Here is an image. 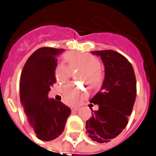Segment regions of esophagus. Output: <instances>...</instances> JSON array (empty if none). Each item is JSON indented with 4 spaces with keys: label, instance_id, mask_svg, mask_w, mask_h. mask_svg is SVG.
<instances>
[{
    "label": "esophagus",
    "instance_id": "obj_1",
    "mask_svg": "<svg viewBox=\"0 0 156 156\" xmlns=\"http://www.w3.org/2000/svg\"><path fill=\"white\" fill-rule=\"evenodd\" d=\"M78 109H79L78 108H72V111H73V112H77Z\"/></svg>",
    "mask_w": 156,
    "mask_h": 156
}]
</instances>
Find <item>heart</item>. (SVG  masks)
I'll return each instance as SVG.
<instances>
[{
    "instance_id": "heart-1",
    "label": "heart",
    "mask_w": 156,
    "mask_h": 156,
    "mask_svg": "<svg viewBox=\"0 0 156 156\" xmlns=\"http://www.w3.org/2000/svg\"><path fill=\"white\" fill-rule=\"evenodd\" d=\"M65 60L71 68H81L83 70L82 80L86 82L91 87H94L100 83L102 75L98 69L99 62L95 57L88 53L71 52L66 56ZM54 75L58 82L65 83L70 78L71 72L68 67L59 64L55 68ZM86 95L87 94L84 88L73 83H68L62 88V99L69 105H78Z\"/></svg>"
}]
</instances>
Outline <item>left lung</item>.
Wrapping results in <instances>:
<instances>
[{
    "mask_svg": "<svg viewBox=\"0 0 156 156\" xmlns=\"http://www.w3.org/2000/svg\"><path fill=\"white\" fill-rule=\"evenodd\" d=\"M91 52L100 57L105 75L100 91L90 100L98 105V109L92 111L86 122V134L94 141L107 143L127 125L136 98V79L130 62L118 51Z\"/></svg>",
    "mask_w": 156,
    "mask_h": 156,
    "instance_id": "1",
    "label": "left lung"
}]
</instances>
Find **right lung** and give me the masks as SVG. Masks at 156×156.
Wrapping results in <instances>:
<instances>
[{"mask_svg":"<svg viewBox=\"0 0 156 156\" xmlns=\"http://www.w3.org/2000/svg\"><path fill=\"white\" fill-rule=\"evenodd\" d=\"M63 49L41 48L26 62L20 78V99L29 123L39 140L50 141L63 132L71 109L61 101L48 98L56 83L57 56Z\"/></svg>","mask_w":156,"mask_h":156,"instance_id":"obj_1","label":"right lung"}]
</instances>
